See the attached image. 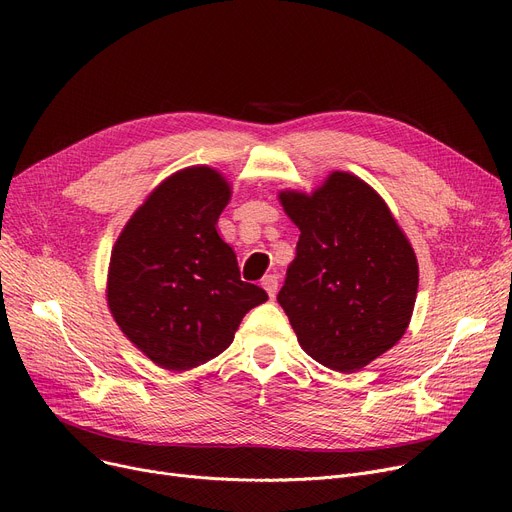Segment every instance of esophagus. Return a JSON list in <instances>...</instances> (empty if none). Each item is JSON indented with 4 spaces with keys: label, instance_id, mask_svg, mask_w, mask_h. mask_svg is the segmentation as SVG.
<instances>
[{
    "label": "esophagus",
    "instance_id": "1",
    "mask_svg": "<svg viewBox=\"0 0 512 512\" xmlns=\"http://www.w3.org/2000/svg\"><path fill=\"white\" fill-rule=\"evenodd\" d=\"M261 286L265 288L267 294H270V299H274L276 292H278V276H276V274L265 276V278L261 280Z\"/></svg>",
    "mask_w": 512,
    "mask_h": 512
}]
</instances>
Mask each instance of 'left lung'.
I'll use <instances>...</instances> for the list:
<instances>
[{
  "mask_svg": "<svg viewBox=\"0 0 512 512\" xmlns=\"http://www.w3.org/2000/svg\"><path fill=\"white\" fill-rule=\"evenodd\" d=\"M280 203L301 236L278 303L309 357L359 371L409 328L419 286L411 242L384 199L348 172L311 195L282 191Z\"/></svg>",
  "mask_w": 512,
  "mask_h": 512,
  "instance_id": "1",
  "label": "left lung"
}]
</instances>
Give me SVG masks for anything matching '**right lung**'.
Instances as JSON below:
<instances>
[{"label": "right lung", "instance_id": "right-lung-1", "mask_svg": "<svg viewBox=\"0 0 512 512\" xmlns=\"http://www.w3.org/2000/svg\"><path fill=\"white\" fill-rule=\"evenodd\" d=\"M230 184L193 166L161 182L112 249L107 305L124 336L155 365L186 371L224 353L267 292L242 282L215 224Z\"/></svg>", "mask_w": 512, "mask_h": 512}]
</instances>
